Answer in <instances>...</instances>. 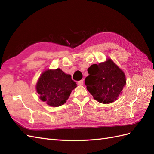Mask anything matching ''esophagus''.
<instances>
[{"mask_svg": "<svg viewBox=\"0 0 154 154\" xmlns=\"http://www.w3.org/2000/svg\"><path fill=\"white\" fill-rule=\"evenodd\" d=\"M77 84H78V85H83V81L82 80H81V81H78V82H77Z\"/></svg>", "mask_w": 154, "mask_h": 154, "instance_id": "1", "label": "esophagus"}]
</instances>
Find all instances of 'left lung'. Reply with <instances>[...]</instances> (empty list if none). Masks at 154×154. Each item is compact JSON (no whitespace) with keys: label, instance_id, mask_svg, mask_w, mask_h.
I'll list each match as a JSON object with an SVG mask.
<instances>
[{"label":"left lung","instance_id":"left-lung-1","mask_svg":"<svg viewBox=\"0 0 154 154\" xmlns=\"http://www.w3.org/2000/svg\"><path fill=\"white\" fill-rule=\"evenodd\" d=\"M85 85L94 99L109 104L116 101L126 84L125 74L111 59L93 64L88 69Z\"/></svg>","mask_w":154,"mask_h":154}]
</instances>
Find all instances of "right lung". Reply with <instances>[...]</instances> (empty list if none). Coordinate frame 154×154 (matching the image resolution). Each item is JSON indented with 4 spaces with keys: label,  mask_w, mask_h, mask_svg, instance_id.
<instances>
[{
    "label": "right lung",
    "mask_w": 154,
    "mask_h": 154,
    "mask_svg": "<svg viewBox=\"0 0 154 154\" xmlns=\"http://www.w3.org/2000/svg\"><path fill=\"white\" fill-rule=\"evenodd\" d=\"M77 87L76 82L70 75L60 69H47L39 77L36 91L39 98L51 107H57L66 102L72 90Z\"/></svg>",
    "instance_id": "1"
}]
</instances>
